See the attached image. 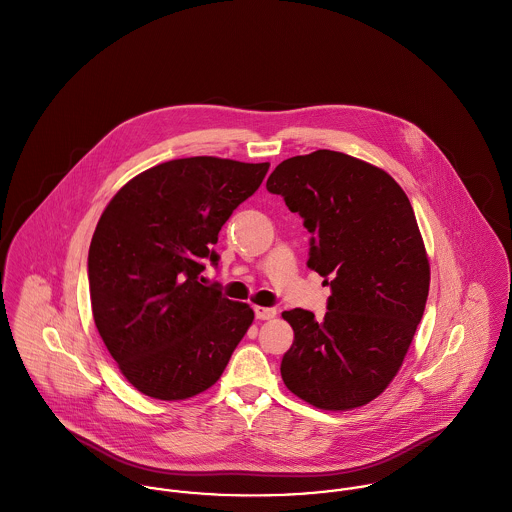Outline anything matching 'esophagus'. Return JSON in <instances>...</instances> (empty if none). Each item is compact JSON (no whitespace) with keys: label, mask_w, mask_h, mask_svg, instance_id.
<instances>
[{"label":"esophagus","mask_w":512,"mask_h":512,"mask_svg":"<svg viewBox=\"0 0 512 512\" xmlns=\"http://www.w3.org/2000/svg\"><path fill=\"white\" fill-rule=\"evenodd\" d=\"M255 316L259 320H271L277 316V308L273 307H255Z\"/></svg>","instance_id":"esophagus-1"}]
</instances>
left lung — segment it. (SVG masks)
<instances>
[{
	"label": "left lung",
	"mask_w": 512,
	"mask_h": 512,
	"mask_svg": "<svg viewBox=\"0 0 512 512\" xmlns=\"http://www.w3.org/2000/svg\"><path fill=\"white\" fill-rule=\"evenodd\" d=\"M267 190L303 217L307 265L330 287L326 314L285 310L295 342L285 386L310 406L360 408L394 380L429 293V261L406 192L384 170L342 152L281 162Z\"/></svg>",
	"instance_id": "8db88e82"
}]
</instances>
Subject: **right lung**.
Segmentation results:
<instances>
[{"instance_id":"obj_1","label":"right lung","mask_w":512,"mask_h":512,"mask_svg":"<svg viewBox=\"0 0 512 512\" xmlns=\"http://www.w3.org/2000/svg\"><path fill=\"white\" fill-rule=\"evenodd\" d=\"M269 162L213 156L158 164L118 190L89 249L95 324L124 378L144 396L188 400L211 388L253 322L245 303L200 283L233 209Z\"/></svg>"}]
</instances>
